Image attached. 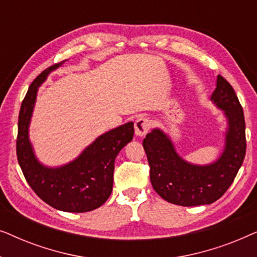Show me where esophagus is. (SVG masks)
<instances>
[{
	"label": "esophagus",
	"mask_w": 257,
	"mask_h": 257,
	"mask_svg": "<svg viewBox=\"0 0 257 257\" xmlns=\"http://www.w3.org/2000/svg\"><path fill=\"white\" fill-rule=\"evenodd\" d=\"M151 127V122L147 118H138L136 120L135 128H136V136L142 138V137H145L146 133L149 132Z\"/></svg>",
	"instance_id": "obj_1"
}]
</instances>
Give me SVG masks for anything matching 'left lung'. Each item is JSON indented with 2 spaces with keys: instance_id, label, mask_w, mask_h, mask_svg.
<instances>
[{
  "instance_id": "left-lung-1",
  "label": "left lung",
  "mask_w": 257,
  "mask_h": 257,
  "mask_svg": "<svg viewBox=\"0 0 257 257\" xmlns=\"http://www.w3.org/2000/svg\"><path fill=\"white\" fill-rule=\"evenodd\" d=\"M210 100L223 111L227 120L223 151L215 161L196 165L185 160L178 154L171 137L158 127L143 142L154 191L174 205L191 207L216 201L233 184L243 163L247 145L243 110L234 89L222 76H217Z\"/></svg>"
}]
</instances>
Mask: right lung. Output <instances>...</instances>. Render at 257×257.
<instances>
[{"label": "right lung", "mask_w": 257, "mask_h": 257, "mask_svg": "<svg viewBox=\"0 0 257 257\" xmlns=\"http://www.w3.org/2000/svg\"><path fill=\"white\" fill-rule=\"evenodd\" d=\"M64 62L42 72L24 97L19 115L17 160L28 184L44 202L63 212L84 213L100 207L111 195L114 160L121 149L132 142L135 127L128 121L103 133L68 164L56 167L42 164L29 139V126L38 87Z\"/></svg>", "instance_id": "add662e5"}]
</instances>
